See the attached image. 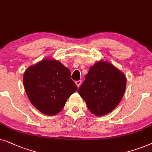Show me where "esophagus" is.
<instances>
[{"instance_id": "1", "label": "esophagus", "mask_w": 152, "mask_h": 152, "mask_svg": "<svg viewBox=\"0 0 152 152\" xmlns=\"http://www.w3.org/2000/svg\"><path fill=\"white\" fill-rule=\"evenodd\" d=\"M81 83H82L81 80H78V81H76V86H77L78 88H79V87L80 86V85H81Z\"/></svg>"}]
</instances>
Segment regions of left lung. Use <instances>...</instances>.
<instances>
[{
  "mask_svg": "<svg viewBox=\"0 0 152 152\" xmlns=\"http://www.w3.org/2000/svg\"><path fill=\"white\" fill-rule=\"evenodd\" d=\"M126 86L124 73L110 62L100 60L90 68L78 92L91 113L103 116L120 104Z\"/></svg>",
  "mask_w": 152,
  "mask_h": 152,
  "instance_id": "1",
  "label": "left lung"
}]
</instances>
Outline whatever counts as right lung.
I'll return each mask as SVG.
<instances>
[{"label": "right lung", "mask_w": 152, "mask_h": 152, "mask_svg": "<svg viewBox=\"0 0 152 152\" xmlns=\"http://www.w3.org/2000/svg\"><path fill=\"white\" fill-rule=\"evenodd\" d=\"M70 76L69 69L59 60L45 58L24 72V88L38 110L46 115H55L78 88Z\"/></svg>", "instance_id": "1"}]
</instances>
